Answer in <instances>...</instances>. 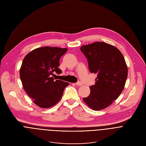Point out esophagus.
I'll return each instance as SVG.
<instances>
[{
	"label": "esophagus",
	"mask_w": 146,
	"mask_h": 146,
	"mask_svg": "<svg viewBox=\"0 0 146 146\" xmlns=\"http://www.w3.org/2000/svg\"><path fill=\"white\" fill-rule=\"evenodd\" d=\"M76 85H77V86H82L83 84L81 82L79 81V82H77L76 83Z\"/></svg>",
	"instance_id": "1"
}]
</instances>
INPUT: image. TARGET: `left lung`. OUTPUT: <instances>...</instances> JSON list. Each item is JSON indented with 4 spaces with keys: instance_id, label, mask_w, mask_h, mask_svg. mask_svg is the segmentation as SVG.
Returning a JSON list of instances; mask_svg holds the SVG:
<instances>
[{
    "instance_id": "left-lung-1",
    "label": "left lung",
    "mask_w": 146,
    "mask_h": 146,
    "mask_svg": "<svg viewBox=\"0 0 146 146\" xmlns=\"http://www.w3.org/2000/svg\"><path fill=\"white\" fill-rule=\"evenodd\" d=\"M80 50L90 72L97 74L89 96L83 100L92 109L102 110L117 99L124 89L128 74L124 58L118 48L104 42L82 46Z\"/></svg>"
}]
</instances>
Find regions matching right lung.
<instances>
[{"mask_svg": "<svg viewBox=\"0 0 146 146\" xmlns=\"http://www.w3.org/2000/svg\"><path fill=\"white\" fill-rule=\"evenodd\" d=\"M66 48L42 47L29 53L20 70L23 88L33 102L42 108H49L59 102L69 83L56 80L52 76L62 73L59 68Z\"/></svg>", "mask_w": 146, "mask_h": 146, "instance_id": "1", "label": "right lung"}]
</instances>
